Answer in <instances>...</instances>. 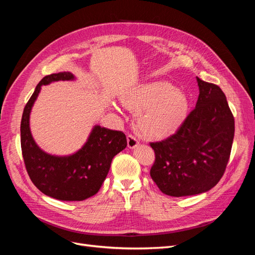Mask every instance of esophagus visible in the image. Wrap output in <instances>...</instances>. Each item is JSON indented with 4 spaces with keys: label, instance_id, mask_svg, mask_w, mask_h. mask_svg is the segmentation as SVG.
<instances>
[{
    "label": "esophagus",
    "instance_id": "34e87169",
    "mask_svg": "<svg viewBox=\"0 0 255 255\" xmlns=\"http://www.w3.org/2000/svg\"><path fill=\"white\" fill-rule=\"evenodd\" d=\"M128 146L129 149H133V148H136V146L139 144V141H138L137 138L132 135V134H128Z\"/></svg>",
    "mask_w": 255,
    "mask_h": 255
}]
</instances>
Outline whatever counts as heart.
<instances>
[{
	"label": "heart",
	"instance_id": "heart-1",
	"mask_svg": "<svg viewBox=\"0 0 255 255\" xmlns=\"http://www.w3.org/2000/svg\"><path fill=\"white\" fill-rule=\"evenodd\" d=\"M136 114V126L144 137L163 138L180 126L188 111L183 91L167 82H154L137 88L123 100Z\"/></svg>",
	"mask_w": 255,
	"mask_h": 255
}]
</instances>
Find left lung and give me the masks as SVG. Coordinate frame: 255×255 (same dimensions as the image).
<instances>
[{
	"label": "left lung",
	"instance_id": "8db88e82",
	"mask_svg": "<svg viewBox=\"0 0 255 255\" xmlns=\"http://www.w3.org/2000/svg\"><path fill=\"white\" fill-rule=\"evenodd\" d=\"M199 98L176 132L150 142L155 160L150 175L161 192L172 197L202 194L226 171L235 123L221 88L197 78Z\"/></svg>",
	"mask_w": 255,
	"mask_h": 255
}]
</instances>
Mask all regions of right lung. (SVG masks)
<instances>
[{
  "instance_id": "add662e5",
  "label": "right lung",
  "mask_w": 255,
  "mask_h": 255,
  "mask_svg": "<svg viewBox=\"0 0 255 255\" xmlns=\"http://www.w3.org/2000/svg\"><path fill=\"white\" fill-rule=\"evenodd\" d=\"M70 72L44 76L26 103L21 120V149L29 179L44 195L61 201H83L95 196L115 155L127 146L121 130L95 127L83 148L70 156H54L39 149L30 134L29 113L42 85L73 80Z\"/></svg>"
}]
</instances>
